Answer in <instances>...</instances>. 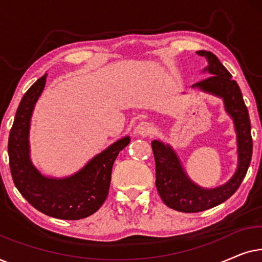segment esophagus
Wrapping results in <instances>:
<instances>
[{
	"instance_id": "esophagus-1",
	"label": "esophagus",
	"mask_w": 262,
	"mask_h": 262,
	"mask_svg": "<svg viewBox=\"0 0 262 262\" xmlns=\"http://www.w3.org/2000/svg\"><path fill=\"white\" fill-rule=\"evenodd\" d=\"M152 125L148 123V121H141L137 126H136V134L142 136V137H146L151 134Z\"/></svg>"
}]
</instances>
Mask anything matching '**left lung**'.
<instances>
[{"instance_id":"8db88e82","label":"left lung","mask_w":262,"mask_h":262,"mask_svg":"<svg viewBox=\"0 0 262 262\" xmlns=\"http://www.w3.org/2000/svg\"><path fill=\"white\" fill-rule=\"evenodd\" d=\"M196 53L209 60L205 70L211 76L196 82L193 88H200L223 98L225 108L234 119L237 132L238 167L231 180L224 186L214 189L200 188L185 174L173 150L163 143L154 141L151 148L156 164V187L161 199L170 209L187 213L205 211L230 198L246 177L253 152L249 114L238 84L212 52L202 50Z\"/></svg>"}]
</instances>
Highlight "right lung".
I'll use <instances>...</instances> for the list:
<instances>
[{"instance_id": "obj_1", "label": "right lung", "mask_w": 262, "mask_h": 262, "mask_svg": "<svg viewBox=\"0 0 262 262\" xmlns=\"http://www.w3.org/2000/svg\"><path fill=\"white\" fill-rule=\"evenodd\" d=\"M46 74L25 93L8 139L9 167L14 184L34 209L59 220L76 221L96 212L108 194L112 167L118 154L128 143L125 137L107 148L67 179L42 177L31 163L28 130L34 103L45 87Z\"/></svg>"}]
</instances>
